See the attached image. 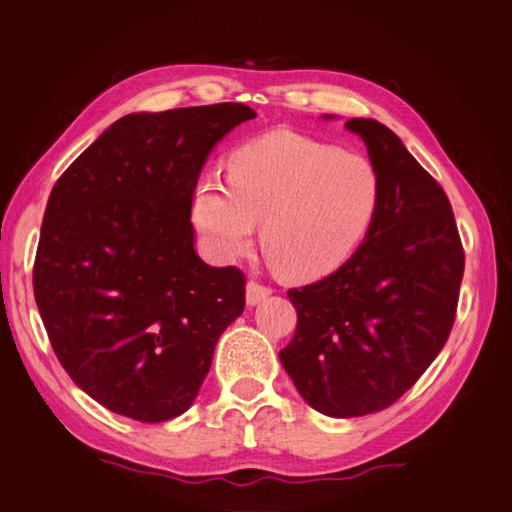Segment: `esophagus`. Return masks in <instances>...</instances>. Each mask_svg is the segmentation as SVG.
Here are the masks:
<instances>
[{
    "instance_id": "obj_1",
    "label": "esophagus",
    "mask_w": 512,
    "mask_h": 512,
    "mask_svg": "<svg viewBox=\"0 0 512 512\" xmlns=\"http://www.w3.org/2000/svg\"><path fill=\"white\" fill-rule=\"evenodd\" d=\"M271 293H273L271 286H264L259 282H248L246 284V302H248V306L259 304L262 300H266V297Z\"/></svg>"
}]
</instances>
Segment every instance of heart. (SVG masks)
Returning <instances> with one entry per match:
<instances>
[{
    "label": "heart",
    "instance_id": "obj_1",
    "mask_svg": "<svg viewBox=\"0 0 512 512\" xmlns=\"http://www.w3.org/2000/svg\"><path fill=\"white\" fill-rule=\"evenodd\" d=\"M380 174L365 154L277 129L239 145L228 183L201 176L192 221L219 262L246 253L262 221V246L297 282L336 273L356 253L380 206Z\"/></svg>",
    "mask_w": 512,
    "mask_h": 512
}]
</instances>
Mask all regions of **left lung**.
<instances>
[{
	"label": "left lung",
	"mask_w": 512,
	"mask_h": 512,
	"mask_svg": "<svg viewBox=\"0 0 512 512\" xmlns=\"http://www.w3.org/2000/svg\"><path fill=\"white\" fill-rule=\"evenodd\" d=\"M345 127L380 174L378 215L347 264L288 291L297 329L280 351L300 396L333 418L385 410L423 376L450 336L463 280L441 185L383 123L351 118Z\"/></svg>",
	"instance_id": "1"
}]
</instances>
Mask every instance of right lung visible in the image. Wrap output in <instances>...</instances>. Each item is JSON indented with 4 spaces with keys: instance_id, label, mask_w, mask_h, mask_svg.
<instances>
[{
    "instance_id": "1",
    "label": "right lung",
    "mask_w": 512,
    "mask_h": 512,
    "mask_svg": "<svg viewBox=\"0 0 512 512\" xmlns=\"http://www.w3.org/2000/svg\"><path fill=\"white\" fill-rule=\"evenodd\" d=\"M250 118L241 102L123 116L53 185L35 302L64 371L111 412L181 416L244 311V273L203 262L190 215L212 147Z\"/></svg>"
}]
</instances>
